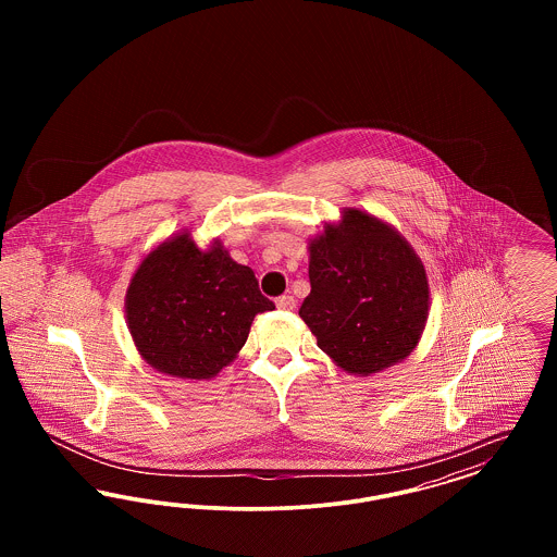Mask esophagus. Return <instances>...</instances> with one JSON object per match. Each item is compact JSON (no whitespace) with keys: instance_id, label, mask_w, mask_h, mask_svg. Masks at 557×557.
<instances>
[{"instance_id":"1","label":"esophagus","mask_w":557,"mask_h":557,"mask_svg":"<svg viewBox=\"0 0 557 557\" xmlns=\"http://www.w3.org/2000/svg\"><path fill=\"white\" fill-rule=\"evenodd\" d=\"M275 305H277V309L292 311V309L296 307V300H294V296H290V294H284V296H280V298L275 300Z\"/></svg>"}]
</instances>
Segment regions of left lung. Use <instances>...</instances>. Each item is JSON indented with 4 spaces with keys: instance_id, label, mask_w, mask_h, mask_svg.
<instances>
[{
    "instance_id": "1",
    "label": "left lung",
    "mask_w": 557,
    "mask_h": 557,
    "mask_svg": "<svg viewBox=\"0 0 557 557\" xmlns=\"http://www.w3.org/2000/svg\"><path fill=\"white\" fill-rule=\"evenodd\" d=\"M311 294L298 315L346 373L368 377L407 359L430 311L425 267L405 236L346 207L309 238Z\"/></svg>"
}]
</instances>
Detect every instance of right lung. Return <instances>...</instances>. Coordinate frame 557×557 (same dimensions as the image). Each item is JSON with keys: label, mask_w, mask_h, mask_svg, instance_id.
Listing matches in <instances>:
<instances>
[{"label": "right lung", "mask_w": 557, "mask_h": 557, "mask_svg": "<svg viewBox=\"0 0 557 557\" xmlns=\"http://www.w3.org/2000/svg\"><path fill=\"white\" fill-rule=\"evenodd\" d=\"M275 305L219 238L200 248L180 230L150 248L133 271L125 319L139 357L182 380H212L238 357L250 323Z\"/></svg>", "instance_id": "obj_1"}]
</instances>
